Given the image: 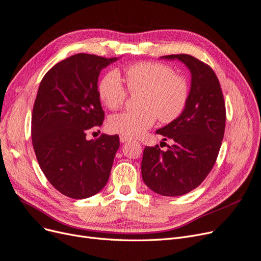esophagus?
<instances>
[{"mask_svg": "<svg viewBox=\"0 0 261 261\" xmlns=\"http://www.w3.org/2000/svg\"><path fill=\"white\" fill-rule=\"evenodd\" d=\"M119 140H120V143H127V142H130V141H131L130 138L123 137V136H120V137H119Z\"/></svg>", "mask_w": 261, "mask_h": 261, "instance_id": "esophagus-1", "label": "esophagus"}]
</instances>
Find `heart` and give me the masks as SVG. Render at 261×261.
Instances as JSON below:
<instances>
[{
    "label": "heart",
    "instance_id": "heart-1",
    "mask_svg": "<svg viewBox=\"0 0 261 261\" xmlns=\"http://www.w3.org/2000/svg\"><path fill=\"white\" fill-rule=\"evenodd\" d=\"M124 82L131 93L142 92L140 111L113 115L109 125L112 131L127 138H138L155 123L171 122L181 114L188 99L186 80L170 66L157 62H138L124 69ZM101 101L110 110H117L127 98L120 75L111 71L99 83Z\"/></svg>",
    "mask_w": 261,
    "mask_h": 261
}]
</instances>
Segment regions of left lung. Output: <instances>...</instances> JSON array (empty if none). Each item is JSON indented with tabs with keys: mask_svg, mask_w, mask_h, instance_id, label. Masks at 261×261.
<instances>
[{
	"mask_svg": "<svg viewBox=\"0 0 261 261\" xmlns=\"http://www.w3.org/2000/svg\"><path fill=\"white\" fill-rule=\"evenodd\" d=\"M160 58L188 67L190 90L181 114L156 131L171 139L173 145L166 151L158 145L146 146L141 171L150 190L177 197L197 188L214 167L224 139L226 108L217 76L207 64L184 54Z\"/></svg>",
	"mask_w": 261,
	"mask_h": 261,
	"instance_id": "left-lung-1",
	"label": "left lung"
}]
</instances>
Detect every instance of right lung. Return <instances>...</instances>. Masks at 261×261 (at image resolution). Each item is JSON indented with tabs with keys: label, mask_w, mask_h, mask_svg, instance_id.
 Returning <instances> with one entry per match:
<instances>
[{
	"label": "right lung",
	"mask_w": 261,
	"mask_h": 261,
	"mask_svg": "<svg viewBox=\"0 0 261 261\" xmlns=\"http://www.w3.org/2000/svg\"><path fill=\"white\" fill-rule=\"evenodd\" d=\"M119 58L77 54L54 65L38 87L32 112V143L43 173L62 195L94 196L106 185L119 148L118 136L86 139L104 120L98 79Z\"/></svg>",
	"instance_id": "1"
}]
</instances>
